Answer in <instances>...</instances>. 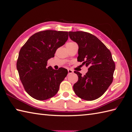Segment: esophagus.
<instances>
[{"label": "esophagus", "mask_w": 132, "mask_h": 132, "mask_svg": "<svg viewBox=\"0 0 132 132\" xmlns=\"http://www.w3.org/2000/svg\"><path fill=\"white\" fill-rule=\"evenodd\" d=\"M68 74H72L73 73V71L71 69H68Z\"/></svg>", "instance_id": "esophagus-1"}]
</instances>
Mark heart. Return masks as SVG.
I'll return each mask as SVG.
<instances>
[{"mask_svg":"<svg viewBox=\"0 0 132 132\" xmlns=\"http://www.w3.org/2000/svg\"><path fill=\"white\" fill-rule=\"evenodd\" d=\"M70 43H73V42H70Z\"/></svg>","mask_w":132,"mask_h":132,"instance_id":"1","label":"heart"}]
</instances>
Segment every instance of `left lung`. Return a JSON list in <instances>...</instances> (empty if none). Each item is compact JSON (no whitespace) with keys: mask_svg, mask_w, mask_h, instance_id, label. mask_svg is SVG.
Instances as JSON below:
<instances>
[{"mask_svg":"<svg viewBox=\"0 0 132 132\" xmlns=\"http://www.w3.org/2000/svg\"><path fill=\"white\" fill-rule=\"evenodd\" d=\"M71 40L79 46L78 61L89 67L82 75L79 71L78 81L73 90L78 97L92 101L101 97L113 81L115 64L110 50L94 35L83 31L69 32Z\"/></svg>","mask_w":132,"mask_h":132,"instance_id":"obj_1","label":"left lung"}]
</instances>
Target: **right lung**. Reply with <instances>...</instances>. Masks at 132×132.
Returning a JSON list of instances; mask_svg holds the SVG:
<instances>
[{
  "label": "right lung",
  "instance_id": "right-lung-1",
  "mask_svg": "<svg viewBox=\"0 0 132 132\" xmlns=\"http://www.w3.org/2000/svg\"><path fill=\"white\" fill-rule=\"evenodd\" d=\"M68 38L65 31L46 30L36 33L28 39L19 52L16 68L27 93L38 100L52 97L68 74L67 69L47 67V61Z\"/></svg>",
  "mask_w": 132,
  "mask_h": 132
}]
</instances>
